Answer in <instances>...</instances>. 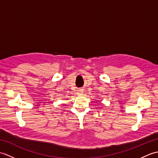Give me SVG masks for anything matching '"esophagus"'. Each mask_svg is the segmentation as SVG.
Returning <instances> with one entry per match:
<instances>
[{"instance_id": "esophagus-1", "label": "esophagus", "mask_w": 158, "mask_h": 158, "mask_svg": "<svg viewBox=\"0 0 158 158\" xmlns=\"http://www.w3.org/2000/svg\"><path fill=\"white\" fill-rule=\"evenodd\" d=\"M83 89H79V91L77 92V94H79V95L83 94Z\"/></svg>"}]
</instances>
